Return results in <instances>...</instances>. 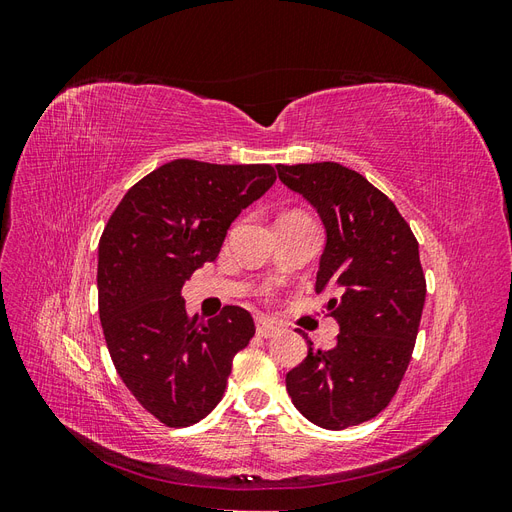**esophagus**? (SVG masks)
<instances>
[{
    "instance_id": "obj_1",
    "label": "esophagus",
    "mask_w": 512,
    "mask_h": 512,
    "mask_svg": "<svg viewBox=\"0 0 512 512\" xmlns=\"http://www.w3.org/2000/svg\"><path fill=\"white\" fill-rule=\"evenodd\" d=\"M277 331H280V329H277L275 324H271V322H267V320H262V318L256 320V335H258V337L269 339V337L277 335Z\"/></svg>"
}]
</instances>
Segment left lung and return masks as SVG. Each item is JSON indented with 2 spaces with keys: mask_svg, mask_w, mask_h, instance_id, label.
Segmentation results:
<instances>
[{
  "mask_svg": "<svg viewBox=\"0 0 512 512\" xmlns=\"http://www.w3.org/2000/svg\"><path fill=\"white\" fill-rule=\"evenodd\" d=\"M327 228L316 292L339 324L337 346L288 371L292 404L314 425L346 429L378 416L399 391L421 324L427 282L418 241L393 200L337 162L277 164Z\"/></svg>",
  "mask_w": 512,
  "mask_h": 512,
  "instance_id": "1",
  "label": "left lung"
}]
</instances>
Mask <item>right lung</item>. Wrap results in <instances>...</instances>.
I'll use <instances>...</instances> for the list:
<instances>
[{
	"label": "right lung",
	"instance_id": "1",
	"mask_svg": "<svg viewBox=\"0 0 512 512\" xmlns=\"http://www.w3.org/2000/svg\"><path fill=\"white\" fill-rule=\"evenodd\" d=\"M271 164L173 160L134 183L98 245V312L119 378L166 427L205 418L254 337L247 309L188 314L183 284L220 254L241 209L275 183Z\"/></svg>",
	"mask_w": 512,
	"mask_h": 512
}]
</instances>
